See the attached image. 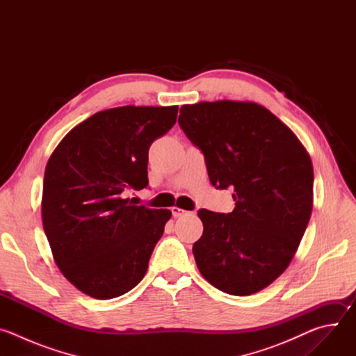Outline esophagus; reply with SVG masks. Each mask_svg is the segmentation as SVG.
Masks as SVG:
<instances>
[{
  "label": "esophagus",
  "mask_w": 356,
  "mask_h": 356,
  "mask_svg": "<svg viewBox=\"0 0 356 356\" xmlns=\"http://www.w3.org/2000/svg\"><path fill=\"white\" fill-rule=\"evenodd\" d=\"M172 214H173V217H183V216H187L188 213L187 211H184V210H181V209H179V207H172Z\"/></svg>",
  "instance_id": "34e87169"
}]
</instances>
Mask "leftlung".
I'll list each match as a JSON object with an SVG mask.
<instances>
[{
	"label": "left lung",
	"instance_id": "obj_1",
	"mask_svg": "<svg viewBox=\"0 0 356 356\" xmlns=\"http://www.w3.org/2000/svg\"><path fill=\"white\" fill-rule=\"evenodd\" d=\"M179 125L204 155L211 184L234 190L232 213H197L204 225L193 245L197 268L224 293H257L286 270L310 221L314 172L307 150L255 103L183 106Z\"/></svg>",
	"mask_w": 356,
	"mask_h": 356
}]
</instances>
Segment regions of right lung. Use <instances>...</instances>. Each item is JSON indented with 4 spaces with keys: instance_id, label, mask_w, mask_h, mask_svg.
Here are the masks:
<instances>
[{
    "instance_id": "obj_1",
    "label": "right lung",
    "mask_w": 356,
    "mask_h": 356,
    "mask_svg": "<svg viewBox=\"0 0 356 356\" xmlns=\"http://www.w3.org/2000/svg\"><path fill=\"white\" fill-rule=\"evenodd\" d=\"M173 107H118L76 128L50 156L42 221L65 277L84 294L108 300L134 289L147 270L169 210L127 198L147 187V154L177 118Z\"/></svg>"
}]
</instances>
